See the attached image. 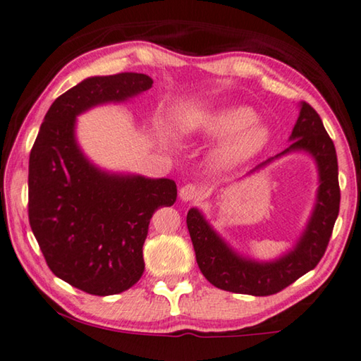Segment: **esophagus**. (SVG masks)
Returning a JSON list of instances; mask_svg holds the SVG:
<instances>
[{
	"mask_svg": "<svg viewBox=\"0 0 361 361\" xmlns=\"http://www.w3.org/2000/svg\"><path fill=\"white\" fill-rule=\"evenodd\" d=\"M201 188H199L197 185H192V183H188V185H185L180 190V199L181 201H194V199L201 197Z\"/></svg>",
	"mask_w": 361,
	"mask_h": 361,
	"instance_id": "1",
	"label": "esophagus"
}]
</instances>
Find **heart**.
I'll return each mask as SVG.
<instances>
[{"label":"heart","instance_id":"1","mask_svg":"<svg viewBox=\"0 0 361 361\" xmlns=\"http://www.w3.org/2000/svg\"><path fill=\"white\" fill-rule=\"evenodd\" d=\"M255 118L250 107L223 106L186 118L181 131L185 135L226 138L212 152V162L219 169H228L254 157L270 140V130Z\"/></svg>","mask_w":361,"mask_h":361}]
</instances>
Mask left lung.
I'll use <instances>...</instances> for the list:
<instances>
[{"instance_id": "1", "label": "left lung", "mask_w": 361, "mask_h": 361, "mask_svg": "<svg viewBox=\"0 0 361 361\" xmlns=\"http://www.w3.org/2000/svg\"><path fill=\"white\" fill-rule=\"evenodd\" d=\"M288 149L268 159L255 170L289 152H308L318 167L319 186L313 214L295 247L273 262H255L239 255L214 231L197 209L188 212L186 223L196 252L197 265L215 288L236 294L271 295L313 270L328 247L337 215L341 190L337 178V156L333 140L326 133L317 111L300 102V114L294 125Z\"/></svg>"}]
</instances>
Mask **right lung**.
Instances as JSON below:
<instances>
[{
  "label": "right lung",
  "instance_id": "1",
  "mask_svg": "<svg viewBox=\"0 0 361 361\" xmlns=\"http://www.w3.org/2000/svg\"><path fill=\"white\" fill-rule=\"evenodd\" d=\"M151 87V77L135 72L83 80L51 104L32 147L28 221L49 270L83 293L112 295L140 281L149 221L173 205L176 185L94 167L77 145L75 120Z\"/></svg>",
  "mask_w": 361,
  "mask_h": 361
}]
</instances>
